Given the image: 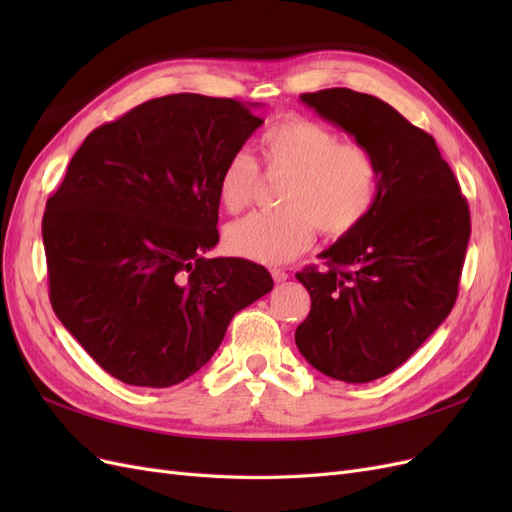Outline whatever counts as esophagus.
Segmentation results:
<instances>
[{
	"label": "esophagus",
	"mask_w": 512,
	"mask_h": 512,
	"mask_svg": "<svg viewBox=\"0 0 512 512\" xmlns=\"http://www.w3.org/2000/svg\"><path fill=\"white\" fill-rule=\"evenodd\" d=\"M271 275H273V280L280 284V282H286L288 280V273L284 271V269H271Z\"/></svg>",
	"instance_id": "obj_1"
}]
</instances>
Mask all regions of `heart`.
Instances as JSON below:
<instances>
[{
  "mask_svg": "<svg viewBox=\"0 0 512 512\" xmlns=\"http://www.w3.org/2000/svg\"><path fill=\"white\" fill-rule=\"evenodd\" d=\"M269 170L288 173L280 190L282 209L258 211L230 224L226 245L247 260L286 262L312 245L316 230L324 237H344L359 228L380 192V164L359 143H342L327 123L290 115L260 136ZM258 164L245 151L224 162L218 175V200L228 213L252 203Z\"/></svg>",
  "mask_w": 512,
  "mask_h": 512,
  "instance_id": "1",
  "label": "heart"
}]
</instances>
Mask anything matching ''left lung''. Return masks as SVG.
I'll return each instance as SVG.
<instances>
[{"instance_id":"left-lung-1","label":"left lung","mask_w":512,"mask_h":512,"mask_svg":"<svg viewBox=\"0 0 512 512\" xmlns=\"http://www.w3.org/2000/svg\"><path fill=\"white\" fill-rule=\"evenodd\" d=\"M301 102L365 145L380 192L365 222L297 280L312 297L294 333L324 376L363 384L391 374L451 314L470 241V209L433 136L391 104L346 87Z\"/></svg>"}]
</instances>
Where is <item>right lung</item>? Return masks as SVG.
<instances>
[{"label":"right lung","mask_w":512,"mask_h":512,"mask_svg":"<svg viewBox=\"0 0 512 512\" xmlns=\"http://www.w3.org/2000/svg\"><path fill=\"white\" fill-rule=\"evenodd\" d=\"M256 104L173 94L91 132L46 200L42 241L61 324L113 378L166 389L220 348L271 273L205 258L218 175L262 123Z\"/></svg>","instance_id":"obj_1"}]
</instances>
